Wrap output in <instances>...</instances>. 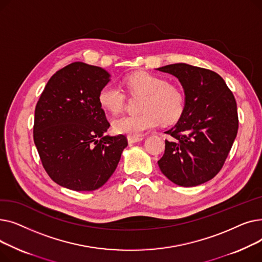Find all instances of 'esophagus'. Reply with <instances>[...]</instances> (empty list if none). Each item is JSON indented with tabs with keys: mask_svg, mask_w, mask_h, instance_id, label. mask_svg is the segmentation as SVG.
Returning <instances> with one entry per match:
<instances>
[{
	"mask_svg": "<svg viewBox=\"0 0 262 262\" xmlns=\"http://www.w3.org/2000/svg\"><path fill=\"white\" fill-rule=\"evenodd\" d=\"M143 138L142 137H134V136H128L127 137V140H128V143H136V142H139L141 141Z\"/></svg>",
	"mask_w": 262,
	"mask_h": 262,
	"instance_id": "1",
	"label": "esophagus"
}]
</instances>
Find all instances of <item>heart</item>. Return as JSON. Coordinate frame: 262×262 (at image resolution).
Here are the masks:
<instances>
[{
  "instance_id": "1",
  "label": "heart",
  "mask_w": 262,
  "mask_h": 262,
  "mask_svg": "<svg viewBox=\"0 0 262 262\" xmlns=\"http://www.w3.org/2000/svg\"><path fill=\"white\" fill-rule=\"evenodd\" d=\"M132 94L144 95L141 114L123 115L113 120L114 130L118 134L138 137L143 132L155 127L159 122L170 125L184 115L187 96L184 89L171 84L167 78L148 72H136L125 78ZM100 105L113 114H118L125 106L126 94L113 82L104 85L99 92Z\"/></svg>"
}]
</instances>
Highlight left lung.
I'll return each mask as SVG.
<instances>
[{
  "mask_svg": "<svg viewBox=\"0 0 262 262\" xmlns=\"http://www.w3.org/2000/svg\"><path fill=\"white\" fill-rule=\"evenodd\" d=\"M180 79L187 96L184 115L167 130L160 171L183 187L208 182L221 171L239 127L237 103L217 73L187 63L158 68Z\"/></svg>",
  "mask_w": 262,
  "mask_h": 262,
  "instance_id": "left-lung-1",
  "label": "left lung"
}]
</instances>
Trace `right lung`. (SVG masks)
<instances>
[{"mask_svg": "<svg viewBox=\"0 0 262 262\" xmlns=\"http://www.w3.org/2000/svg\"><path fill=\"white\" fill-rule=\"evenodd\" d=\"M109 76L100 67L72 62L50 78L37 102L34 142L48 175L64 188L102 187L128 144L124 135H104L110 124L98 96Z\"/></svg>", "mask_w": 262, "mask_h": 262, "instance_id": "obj_1", "label": "right lung"}]
</instances>
